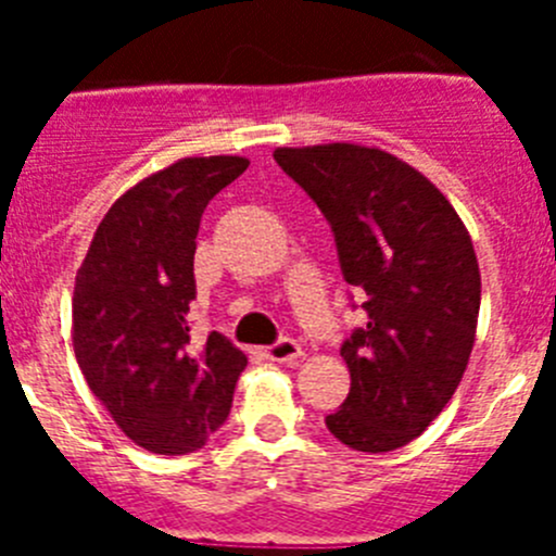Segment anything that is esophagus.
<instances>
[{"mask_svg": "<svg viewBox=\"0 0 556 556\" xmlns=\"http://www.w3.org/2000/svg\"><path fill=\"white\" fill-rule=\"evenodd\" d=\"M264 356H267L269 362H278V365H294V362H301L303 348L298 345L294 339H281V342L264 348Z\"/></svg>", "mask_w": 556, "mask_h": 556, "instance_id": "obj_1", "label": "esophagus"}]
</instances>
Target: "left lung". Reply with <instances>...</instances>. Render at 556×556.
<instances>
[{
	"instance_id": "8db88e82",
	"label": "left lung",
	"mask_w": 556,
	"mask_h": 556,
	"mask_svg": "<svg viewBox=\"0 0 556 556\" xmlns=\"http://www.w3.org/2000/svg\"><path fill=\"white\" fill-rule=\"evenodd\" d=\"M273 159L331 223L367 314L339 351L351 392L328 431L365 454L401 448L445 409L473 351L481 275L468 228L424 172L378 147H278Z\"/></svg>"
}]
</instances>
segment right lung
<instances>
[{"label": "right lung", "mask_w": 556, "mask_h": 556, "mask_svg": "<svg viewBox=\"0 0 556 556\" xmlns=\"http://www.w3.org/2000/svg\"><path fill=\"white\" fill-rule=\"evenodd\" d=\"M248 166L242 155H208L147 175L108 208L77 269V365L116 426L152 454L205 445L248 367L223 333L198 345L189 328L200 217Z\"/></svg>", "instance_id": "add662e5"}]
</instances>
